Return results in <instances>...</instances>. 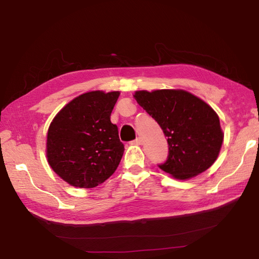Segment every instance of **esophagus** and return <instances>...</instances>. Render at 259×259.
<instances>
[{
  "label": "esophagus",
  "mask_w": 259,
  "mask_h": 259,
  "mask_svg": "<svg viewBox=\"0 0 259 259\" xmlns=\"http://www.w3.org/2000/svg\"><path fill=\"white\" fill-rule=\"evenodd\" d=\"M133 144H135V145H140V144H142V139H140V137L136 138L133 142Z\"/></svg>",
  "instance_id": "1"
}]
</instances>
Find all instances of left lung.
Segmentation results:
<instances>
[{
    "label": "left lung",
    "mask_w": 259,
    "mask_h": 259,
    "mask_svg": "<svg viewBox=\"0 0 259 259\" xmlns=\"http://www.w3.org/2000/svg\"><path fill=\"white\" fill-rule=\"evenodd\" d=\"M134 97L168 138L169 155L160 169L185 181L213 164L224 134L217 113L207 103L179 89L140 90Z\"/></svg>",
    "instance_id": "8db88e82"
}]
</instances>
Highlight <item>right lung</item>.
Returning <instances> with one entry per match:
<instances>
[{"label": "right lung", "instance_id": "right-lung-1", "mask_svg": "<svg viewBox=\"0 0 259 259\" xmlns=\"http://www.w3.org/2000/svg\"><path fill=\"white\" fill-rule=\"evenodd\" d=\"M119 91H89L60 109L47 136L52 170L69 185L93 188L115 171L124 152L111 122Z\"/></svg>", "mask_w": 259, "mask_h": 259}]
</instances>
